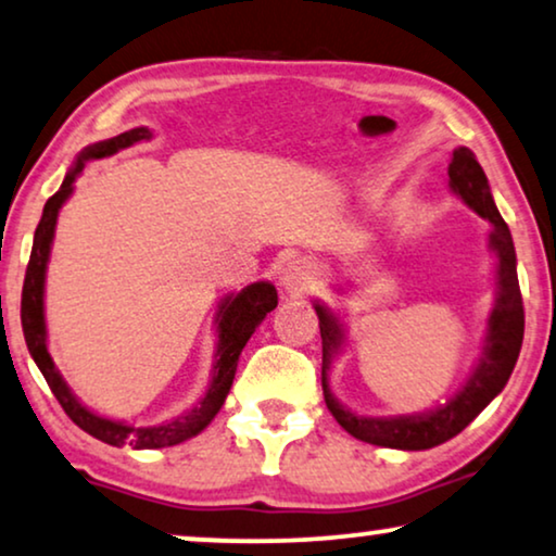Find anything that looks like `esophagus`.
Returning <instances> with one entry per match:
<instances>
[{
	"instance_id": "obj_1",
	"label": "esophagus",
	"mask_w": 556,
	"mask_h": 556,
	"mask_svg": "<svg viewBox=\"0 0 556 556\" xmlns=\"http://www.w3.org/2000/svg\"><path fill=\"white\" fill-rule=\"evenodd\" d=\"M313 279H315V271L307 258H294V262H290L282 269V285L290 294L307 292L309 287H313Z\"/></svg>"
}]
</instances>
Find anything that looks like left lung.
Wrapping results in <instances>:
<instances>
[{
	"instance_id": "obj_1",
	"label": "left lung",
	"mask_w": 556,
	"mask_h": 556,
	"mask_svg": "<svg viewBox=\"0 0 556 556\" xmlns=\"http://www.w3.org/2000/svg\"><path fill=\"white\" fill-rule=\"evenodd\" d=\"M450 188L470 205L478 216L491 220V249L498 256V298L488 320V340L483 348V358L468 383L450 399L440 409L427 414H414V417L396 419H371L358 417L340 406L330 394L328 387V364L332 353L340 348L343 332L328 309L315 305V313L320 317V336H323V394L325 404L338 425L353 434L355 440L371 442L381 447L396 450H429L442 442L453 440L460 434L495 396L506 387L510 371H514L516 358H519L521 340H523V300L519 290V274H516V249L506 220L501 218L495 208L491 185L483 167L478 165L476 154L468 147H457L447 167Z\"/></svg>"
}]
</instances>
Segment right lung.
I'll return each mask as SVG.
<instances>
[{
  "instance_id": "right-lung-1",
  "label": "right lung",
  "mask_w": 556,
  "mask_h": 556,
  "mask_svg": "<svg viewBox=\"0 0 556 556\" xmlns=\"http://www.w3.org/2000/svg\"><path fill=\"white\" fill-rule=\"evenodd\" d=\"M139 139H150V131L144 127L124 131V135L111 137L106 142L91 144L80 152L76 167L65 175L61 190L55 195L48 198L46 208H42V218L35 228V241H33V254H29L27 271H25V285H22V332H25V343L29 355L35 358L40 374L46 376L50 391H53L58 402H61L63 412L91 434V438L106 442V445L122 447L131 445L135 450H157V447H173L180 442L190 440L192 434H198L201 429L211 425V419L216 417L220 406L226 402L228 389H231L236 366H239V355L243 345L249 343V338L254 336L258 323L277 307V290L269 282H256L241 290L236 298H228L218 309V353H216V374H213V383L208 394L203 396V402L173 421H165L160 427H129L124 421H111L103 419L99 414L88 412L76 396L71 394V389L65 387L61 374L55 371L53 358H50L48 345H46V317H42V290H46V266L50 243H53L55 233V220L58 211L65 203V198L73 192V180L84 169L86 160H99L109 157L124 147L139 142Z\"/></svg>"
}]
</instances>
